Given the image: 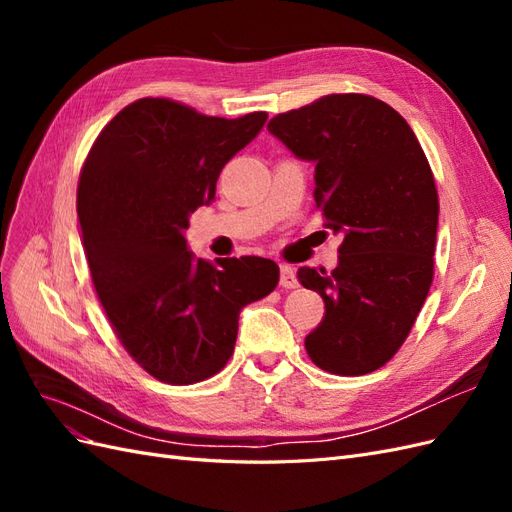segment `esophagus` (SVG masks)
Masks as SVG:
<instances>
[{
    "label": "esophagus",
    "mask_w": 512,
    "mask_h": 512,
    "mask_svg": "<svg viewBox=\"0 0 512 512\" xmlns=\"http://www.w3.org/2000/svg\"><path fill=\"white\" fill-rule=\"evenodd\" d=\"M280 286H282V288H286V290L299 288L297 275H294L292 267H288V265H282V267H280Z\"/></svg>",
    "instance_id": "34e87169"
}]
</instances>
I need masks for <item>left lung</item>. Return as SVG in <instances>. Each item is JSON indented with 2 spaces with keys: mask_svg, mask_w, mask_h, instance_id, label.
<instances>
[{
  "mask_svg": "<svg viewBox=\"0 0 512 512\" xmlns=\"http://www.w3.org/2000/svg\"><path fill=\"white\" fill-rule=\"evenodd\" d=\"M267 128L316 162V209L344 235L331 273H297L324 301L305 350L329 374H371L406 342L433 280L440 205L425 151L395 108L365 94L322 96Z\"/></svg>",
  "mask_w": 512,
  "mask_h": 512,
  "instance_id": "1",
  "label": "left lung"
}]
</instances>
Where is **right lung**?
<instances>
[{
  "label": "right lung",
  "instance_id": "obj_1",
  "mask_svg": "<svg viewBox=\"0 0 512 512\" xmlns=\"http://www.w3.org/2000/svg\"><path fill=\"white\" fill-rule=\"evenodd\" d=\"M265 121L262 111L224 119L141 98L106 123L83 162L76 211L91 282L121 346L160 382L194 384L224 369L239 312L280 280L269 258L194 260L183 237Z\"/></svg>",
  "mask_w": 512,
  "mask_h": 512
}]
</instances>
